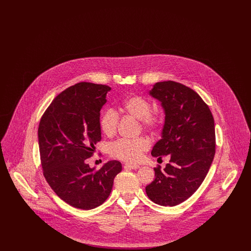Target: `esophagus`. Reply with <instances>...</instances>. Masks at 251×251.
<instances>
[{"label":"esophagus","mask_w":251,"mask_h":251,"mask_svg":"<svg viewBox=\"0 0 251 251\" xmlns=\"http://www.w3.org/2000/svg\"><path fill=\"white\" fill-rule=\"evenodd\" d=\"M139 167H140L139 165H134V164H125L124 165V168H130V169H137Z\"/></svg>","instance_id":"esophagus-1"}]
</instances>
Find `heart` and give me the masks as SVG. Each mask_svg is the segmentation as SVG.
Listing matches in <instances>:
<instances>
[{
  "label": "heart",
  "mask_w": 251,
  "mask_h": 251,
  "mask_svg": "<svg viewBox=\"0 0 251 251\" xmlns=\"http://www.w3.org/2000/svg\"><path fill=\"white\" fill-rule=\"evenodd\" d=\"M151 110V102L142 96L127 97L120 104V112L139 121L141 128L150 131H156L163 124V117L160 113ZM119 116L113 110H106L100 119L101 131L112 136L116 133L119 125ZM150 148V141L146 136L134 139H119L108 147L109 154L112 158L125 162H136L142 153Z\"/></svg>",
  "instance_id": "b5f03b06"
}]
</instances>
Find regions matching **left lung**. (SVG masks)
Wrapping results in <instances>:
<instances>
[{
	"instance_id": "obj_1",
	"label": "left lung",
	"mask_w": 251,
	"mask_h": 251,
	"mask_svg": "<svg viewBox=\"0 0 251 251\" xmlns=\"http://www.w3.org/2000/svg\"><path fill=\"white\" fill-rule=\"evenodd\" d=\"M150 94L162 102L166 118L162 139L151 155L170 154L164 169L154 167L155 179L146 186L151 201L175 206L201 186L215 153V120L209 106L190 87L174 81L159 82Z\"/></svg>"
}]
</instances>
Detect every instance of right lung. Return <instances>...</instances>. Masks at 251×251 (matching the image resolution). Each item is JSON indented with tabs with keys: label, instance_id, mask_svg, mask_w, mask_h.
Returning <instances> with one entry per match:
<instances>
[{
	"label": "right lung",
	"instance_id": "add662e5",
	"mask_svg": "<svg viewBox=\"0 0 251 251\" xmlns=\"http://www.w3.org/2000/svg\"><path fill=\"white\" fill-rule=\"evenodd\" d=\"M110 90L105 84H74L51 101L39 122L43 175L60 199L77 209L91 210L104 202L122 169L116 160L98 170L86 164L101 139L100 111Z\"/></svg>",
	"mask_w": 251,
	"mask_h": 251
}]
</instances>
